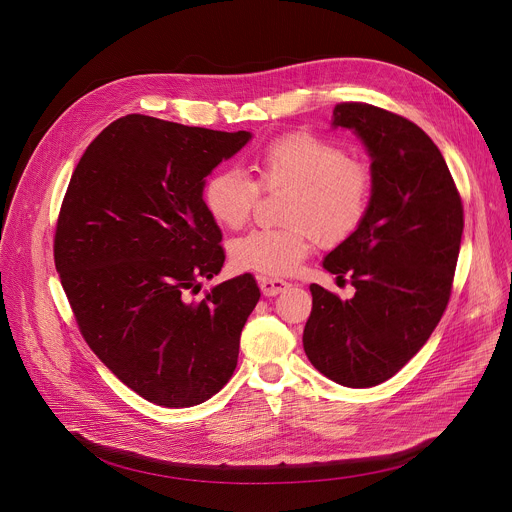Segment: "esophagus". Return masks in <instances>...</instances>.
<instances>
[{"instance_id": "esophagus-1", "label": "esophagus", "mask_w": 512, "mask_h": 512, "mask_svg": "<svg viewBox=\"0 0 512 512\" xmlns=\"http://www.w3.org/2000/svg\"><path fill=\"white\" fill-rule=\"evenodd\" d=\"M287 281L283 279H269V277H261L259 279V287H261V294L267 296V298H273L277 294H281V291L287 289Z\"/></svg>"}]
</instances>
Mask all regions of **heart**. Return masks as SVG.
<instances>
[{
    "mask_svg": "<svg viewBox=\"0 0 512 512\" xmlns=\"http://www.w3.org/2000/svg\"><path fill=\"white\" fill-rule=\"evenodd\" d=\"M263 188L287 186L285 229H257L231 247L235 267L267 277L294 273L310 253L314 231L334 243L348 237L369 210L373 198L371 168L348 158L342 145L312 131L277 137L257 158ZM259 186L241 170L210 174L202 186V204L214 223L241 229L257 204Z\"/></svg>",
    "mask_w": 512,
    "mask_h": 512,
    "instance_id": "1",
    "label": "heart"
}]
</instances>
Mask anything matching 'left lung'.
Segmentation results:
<instances>
[{
  "mask_svg": "<svg viewBox=\"0 0 512 512\" xmlns=\"http://www.w3.org/2000/svg\"><path fill=\"white\" fill-rule=\"evenodd\" d=\"M332 127L350 129L367 148L373 198L362 223L322 261L326 271L350 275L354 298L342 302L310 285L304 350L334 383L364 389L399 373L442 320L464 210L442 152L409 119L340 103Z\"/></svg>",
  "mask_w": 512,
  "mask_h": 512,
  "instance_id": "1",
  "label": "left lung"
}]
</instances>
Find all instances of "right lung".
<instances>
[{"mask_svg": "<svg viewBox=\"0 0 512 512\" xmlns=\"http://www.w3.org/2000/svg\"><path fill=\"white\" fill-rule=\"evenodd\" d=\"M251 137L125 115L72 172L56 271L91 350L150 403H204L237 369L241 332L261 296L253 275L192 296L225 263L202 186Z\"/></svg>", "mask_w": 512, "mask_h": 512, "instance_id": "add662e5", "label": "right lung"}]
</instances>
